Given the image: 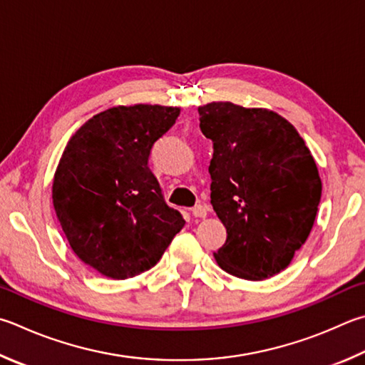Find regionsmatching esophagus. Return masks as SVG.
<instances>
[{
	"instance_id": "34e87169",
	"label": "esophagus",
	"mask_w": 365,
	"mask_h": 365,
	"mask_svg": "<svg viewBox=\"0 0 365 365\" xmlns=\"http://www.w3.org/2000/svg\"><path fill=\"white\" fill-rule=\"evenodd\" d=\"M207 212H209V207L205 204H197L193 209H191V214H193V217H196V218L207 217Z\"/></svg>"
}]
</instances>
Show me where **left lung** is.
<instances>
[{"mask_svg": "<svg viewBox=\"0 0 365 365\" xmlns=\"http://www.w3.org/2000/svg\"><path fill=\"white\" fill-rule=\"evenodd\" d=\"M200 128L214 143L210 204L227 241L223 271L247 281L281 273L308 240L322 182L309 148L286 118L231 102L201 105Z\"/></svg>", "mask_w": 365, "mask_h": 365, "instance_id": "obj_1", "label": "left lung"}]
</instances>
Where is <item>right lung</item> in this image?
<instances>
[{"label":"right lung","instance_id":"right-lung-1","mask_svg":"<svg viewBox=\"0 0 365 365\" xmlns=\"http://www.w3.org/2000/svg\"><path fill=\"white\" fill-rule=\"evenodd\" d=\"M180 108L137 103L92 116L65 147L52 202L73 252L98 273L128 279L160 262L183 228L148 168Z\"/></svg>","mask_w":365,"mask_h":365}]
</instances>
